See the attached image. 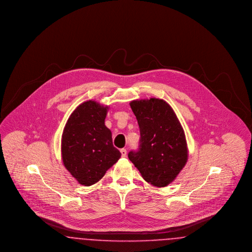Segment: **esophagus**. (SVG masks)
Listing matches in <instances>:
<instances>
[{
    "mask_svg": "<svg viewBox=\"0 0 252 252\" xmlns=\"http://www.w3.org/2000/svg\"><path fill=\"white\" fill-rule=\"evenodd\" d=\"M121 154H122V157L126 156V149H125V148H123V149H121Z\"/></svg>",
    "mask_w": 252,
    "mask_h": 252,
    "instance_id": "esophagus-1",
    "label": "esophagus"
}]
</instances>
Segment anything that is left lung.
Here are the masks:
<instances>
[{
  "label": "left lung",
  "instance_id": "left-lung-1",
  "mask_svg": "<svg viewBox=\"0 0 252 252\" xmlns=\"http://www.w3.org/2000/svg\"><path fill=\"white\" fill-rule=\"evenodd\" d=\"M130 108L140 127V147L128 158L145 181L165 187L177 178L188 159L185 133L175 111L158 98L134 100Z\"/></svg>",
  "mask_w": 252,
  "mask_h": 252
}]
</instances>
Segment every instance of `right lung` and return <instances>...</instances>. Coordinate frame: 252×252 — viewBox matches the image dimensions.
<instances>
[{
	"label": "right lung",
	"instance_id": "right-lung-1",
	"mask_svg": "<svg viewBox=\"0 0 252 252\" xmlns=\"http://www.w3.org/2000/svg\"><path fill=\"white\" fill-rule=\"evenodd\" d=\"M108 107L89 100L72 111L61 138L64 166L81 185L101 180L120 158L112 144L111 131L105 126Z\"/></svg>",
	"mask_w": 252,
	"mask_h": 252
}]
</instances>
